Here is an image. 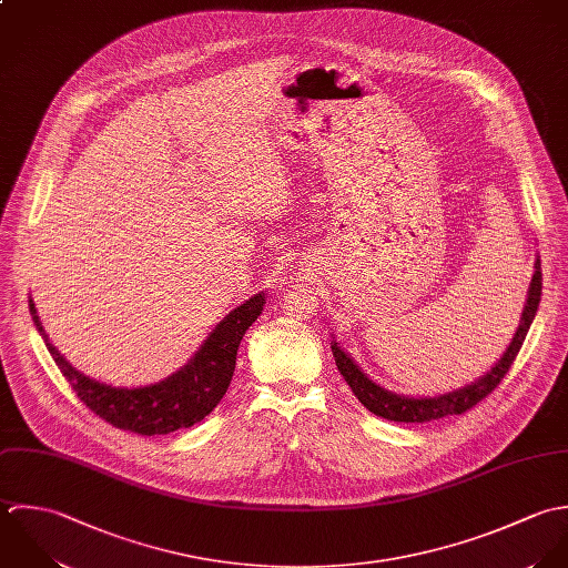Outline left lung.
I'll return each mask as SVG.
<instances>
[{"instance_id": "8db88e82", "label": "left lung", "mask_w": 568, "mask_h": 568, "mask_svg": "<svg viewBox=\"0 0 568 568\" xmlns=\"http://www.w3.org/2000/svg\"><path fill=\"white\" fill-rule=\"evenodd\" d=\"M540 294H542V270H540V258H536V272L529 285V294H527V305L520 318V325L514 334V338L509 342L507 351L503 353V357L476 382L456 388L453 393L439 395V397H406V395H397L390 393L386 388H382L379 384H375L373 379H368L359 366L342 351L338 342L332 341V351L336 357V366L342 373V377L346 379V384L351 386L353 395L377 417H384L388 422H404V424H424V422H433V419H442L448 415H460L465 410H469L471 406H476L480 399H485L498 384L500 379L509 373L523 342L529 334V327L536 318L538 305H540Z\"/></svg>"}]
</instances>
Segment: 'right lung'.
Here are the masks:
<instances>
[{
	"label": "right lung",
	"instance_id": "1",
	"mask_svg": "<svg viewBox=\"0 0 568 568\" xmlns=\"http://www.w3.org/2000/svg\"><path fill=\"white\" fill-rule=\"evenodd\" d=\"M265 294L261 292L232 310L189 359V364L166 379L142 388H115L77 371L57 351V346L50 344L39 323L32 298L28 301L39 334L43 336L50 355L54 357L63 377L70 382L77 397L108 424L146 437L191 428L213 413L230 386L241 338L261 316Z\"/></svg>",
	"mask_w": 568,
	"mask_h": 568
}]
</instances>
